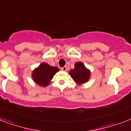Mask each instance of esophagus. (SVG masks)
<instances>
[{"instance_id": "1", "label": "esophagus", "mask_w": 131, "mask_h": 131, "mask_svg": "<svg viewBox=\"0 0 131 131\" xmlns=\"http://www.w3.org/2000/svg\"><path fill=\"white\" fill-rule=\"evenodd\" d=\"M61 70H63V71H66L67 70V66H63L61 68Z\"/></svg>"}]
</instances>
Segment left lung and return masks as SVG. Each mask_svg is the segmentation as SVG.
I'll use <instances>...</instances> for the list:
<instances>
[{"label":"left lung","instance_id":"8db88e82","mask_svg":"<svg viewBox=\"0 0 131 131\" xmlns=\"http://www.w3.org/2000/svg\"><path fill=\"white\" fill-rule=\"evenodd\" d=\"M74 69L71 70L70 75L75 82L78 84H82L87 82L90 77V72L85 67L82 62H77L74 64Z\"/></svg>","mask_w":131,"mask_h":131}]
</instances>
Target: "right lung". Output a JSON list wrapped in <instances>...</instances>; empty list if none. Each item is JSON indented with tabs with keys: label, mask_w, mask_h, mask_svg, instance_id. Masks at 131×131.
<instances>
[{
	"label": "right lung",
	"mask_w": 131,
	"mask_h": 131,
	"mask_svg": "<svg viewBox=\"0 0 131 131\" xmlns=\"http://www.w3.org/2000/svg\"><path fill=\"white\" fill-rule=\"evenodd\" d=\"M58 71L59 69L57 67L51 66L43 62L35 69L32 73V78L38 85L45 87L49 84L51 79Z\"/></svg>",
	"instance_id": "obj_1"
}]
</instances>
